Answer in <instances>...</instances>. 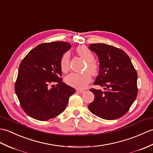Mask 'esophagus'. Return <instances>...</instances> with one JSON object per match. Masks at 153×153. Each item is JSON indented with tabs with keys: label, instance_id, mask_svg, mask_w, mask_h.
I'll return each instance as SVG.
<instances>
[{
	"label": "esophagus",
	"instance_id": "34e87169",
	"mask_svg": "<svg viewBox=\"0 0 153 153\" xmlns=\"http://www.w3.org/2000/svg\"><path fill=\"white\" fill-rule=\"evenodd\" d=\"M76 91H77V93H83L84 92H85V91L84 90H81V89H76Z\"/></svg>",
	"mask_w": 153,
	"mask_h": 153
}]
</instances>
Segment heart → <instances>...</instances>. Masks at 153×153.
<instances>
[{
	"mask_svg": "<svg viewBox=\"0 0 153 153\" xmlns=\"http://www.w3.org/2000/svg\"><path fill=\"white\" fill-rule=\"evenodd\" d=\"M76 52L81 57L87 62V70H88L92 74L96 75L98 72V67L97 63L93 61L94 56L92 51L86 46L81 45L77 48ZM70 53L66 52L64 53L60 61V68L63 72H66L70 69ZM91 79L92 77L91 74L88 72H86L82 74L71 73L66 76L65 81L66 83L70 86L79 88H84L91 82Z\"/></svg>",
	"mask_w": 153,
	"mask_h": 153,
	"instance_id": "b5f03b06",
	"label": "heart"
}]
</instances>
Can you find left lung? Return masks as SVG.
<instances>
[{"mask_svg": "<svg viewBox=\"0 0 153 153\" xmlns=\"http://www.w3.org/2000/svg\"><path fill=\"white\" fill-rule=\"evenodd\" d=\"M88 48L97 55L100 63L94 84L104 89L91 88L94 100L88 109L102 119H119L126 114L137 97L136 70L122 49L104 44H92Z\"/></svg>", "mask_w": 153, "mask_h": 153, "instance_id": "1", "label": "left lung"}]
</instances>
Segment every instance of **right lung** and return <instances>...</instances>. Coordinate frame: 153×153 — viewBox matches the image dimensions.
I'll list each match as a JSON object with an SVG mask.
<instances>
[{
    "label": "right lung",
    "mask_w": 153,
    "mask_h": 153,
    "mask_svg": "<svg viewBox=\"0 0 153 153\" xmlns=\"http://www.w3.org/2000/svg\"><path fill=\"white\" fill-rule=\"evenodd\" d=\"M71 48L65 42H53L37 45L21 61L15 92L21 108L33 119L42 121L62 113L75 88L62 82L60 61ZM56 82L55 88L51 83Z\"/></svg>",
    "instance_id": "obj_1"
}]
</instances>
